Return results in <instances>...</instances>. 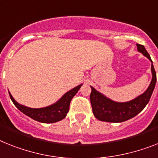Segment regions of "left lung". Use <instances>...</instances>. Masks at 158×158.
<instances>
[{
  "mask_svg": "<svg viewBox=\"0 0 158 158\" xmlns=\"http://www.w3.org/2000/svg\"><path fill=\"white\" fill-rule=\"evenodd\" d=\"M138 51L151 60V57L146 49L141 44H137ZM152 78L147 90L135 99L127 102H115L106 98L91 86V94L89 96L93 114L98 120L110 122V123H121L135 117L141 111L150 99L152 91L154 89L157 75L154 67L151 66Z\"/></svg>",
  "mask_w": 158,
  "mask_h": 158,
  "instance_id": "8db88e82",
  "label": "left lung"
}]
</instances>
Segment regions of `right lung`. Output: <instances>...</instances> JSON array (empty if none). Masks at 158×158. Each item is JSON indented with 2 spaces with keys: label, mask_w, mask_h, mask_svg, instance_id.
<instances>
[{
  "label": "right lung",
  "mask_w": 158,
  "mask_h": 158,
  "mask_svg": "<svg viewBox=\"0 0 158 158\" xmlns=\"http://www.w3.org/2000/svg\"><path fill=\"white\" fill-rule=\"evenodd\" d=\"M81 85H80L69 91L57 102L56 103L47 106V107L40 108V109L27 107L25 106L18 104L14 99V98L12 97L10 93L9 94H10V98L15 106L25 114H27V116L31 117V118H33L38 122L44 123H52L58 122L66 117L67 113L69 110L70 102H71L72 98L77 93V91L80 89Z\"/></svg>",
  "instance_id": "add662e5"
}]
</instances>
